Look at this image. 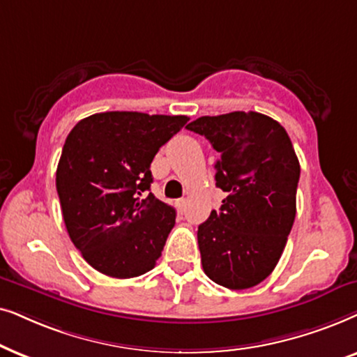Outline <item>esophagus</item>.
Listing matches in <instances>:
<instances>
[{"instance_id": "1", "label": "esophagus", "mask_w": 357, "mask_h": 357, "mask_svg": "<svg viewBox=\"0 0 357 357\" xmlns=\"http://www.w3.org/2000/svg\"><path fill=\"white\" fill-rule=\"evenodd\" d=\"M176 207H178L179 212H186V201L184 199H179V201H176Z\"/></svg>"}]
</instances>
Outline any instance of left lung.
Returning <instances> with one entry per match:
<instances>
[{
	"instance_id": "obj_1",
	"label": "left lung",
	"mask_w": 357,
	"mask_h": 357,
	"mask_svg": "<svg viewBox=\"0 0 357 357\" xmlns=\"http://www.w3.org/2000/svg\"><path fill=\"white\" fill-rule=\"evenodd\" d=\"M218 151L220 212L199 225L204 273L218 286L250 289L273 273L296 218L301 165L284 127L259 112L204 116L186 126Z\"/></svg>"
}]
</instances>
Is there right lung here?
<instances>
[{
  "label": "right lung",
  "mask_w": 357,
  "mask_h": 357,
  "mask_svg": "<svg viewBox=\"0 0 357 357\" xmlns=\"http://www.w3.org/2000/svg\"><path fill=\"white\" fill-rule=\"evenodd\" d=\"M189 121L112 111L79 121L56 166V192L71 241L88 264L117 279L155 268L176 211L149 192L150 165Z\"/></svg>",
  "instance_id": "1"
}]
</instances>
